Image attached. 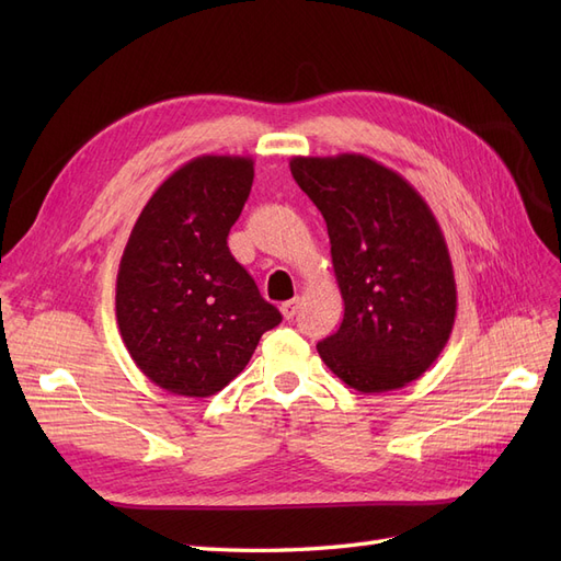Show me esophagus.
<instances>
[{"label": "esophagus", "mask_w": 561, "mask_h": 561, "mask_svg": "<svg viewBox=\"0 0 561 561\" xmlns=\"http://www.w3.org/2000/svg\"><path fill=\"white\" fill-rule=\"evenodd\" d=\"M297 309H299V299L295 297V299H290V301H283L280 313H283L285 320H293V318L297 316Z\"/></svg>", "instance_id": "1"}]
</instances>
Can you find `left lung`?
Listing matches in <instances>:
<instances>
[{"instance_id":"left-lung-1","label":"left lung","mask_w":561,"mask_h":561,"mask_svg":"<svg viewBox=\"0 0 561 561\" xmlns=\"http://www.w3.org/2000/svg\"><path fill=\"white\" fill-rule=\"evenodd\" d=\"M301 192L325 217L344 320L318 353L360 393L419 379L449 342L456 280L428 203L363 154L293 157Z\"/></svg>"}]
</instances>
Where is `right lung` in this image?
<instances>
[{"instance_id": "obj_1", "label": "right lung", "mask_w": 561, "mask_h": 561, "mask_svg": "<svg viewBox=\"0 0 561 561\" xmlns=\"http://www.w3.org/2000/svg\"><path fill=\"white\" fill-rule=\"evenodd\" d=\"M252 178L250 157L186 161L151 194L124 248L118 332L142 375L173 396H215L283 320L227 245Z\"/></svg>"}]
</instances>
